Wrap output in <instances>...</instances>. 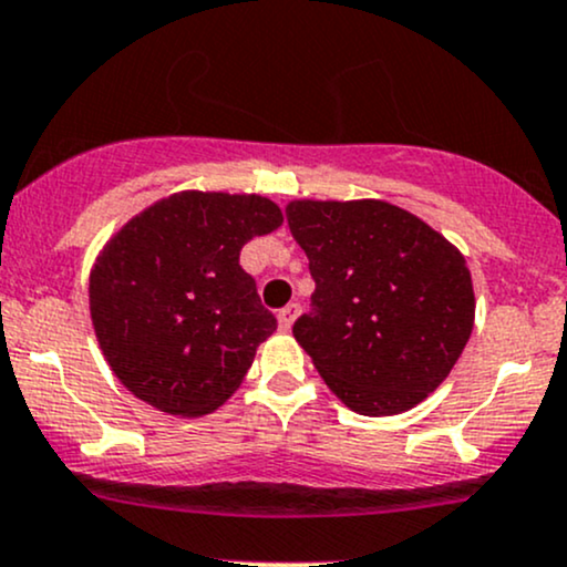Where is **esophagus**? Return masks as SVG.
Listing matches in <instances>:
<instances>
[{
    "mask_svg": "<svg viewBox=\"0 0 567 567\" xmlns=\"http://www.w3.org/2000/svg\"><path fill=\"white\" fill-rule=\"evenodd\" d=\"M297 316H300V305L297 302L286 305V308L278 310V329H281V332H289V329L295 327Z\"/></svg>",
    "mask_w": 567,
    "mask_h": 567,
    "instance_id": "34e87169",
    "label": "esophagus"
}]
</instances>
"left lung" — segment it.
I'll list each match as a JSON object with an SVG mask.
<instances>
[{"label":"left lung","mask_w":567,"mask_h":567,"mask_svg":"<svg viewBox=\"0 0 567 567\" xmlns=\"http://www.w3.org/2000/svg\"><path fill=\"white\" fill-rule=\"evenodd\" d=\"M286 219L316 281L295 337L323 383L369 417L421 404L472 337L466 257L385 200H291Z\"/></svg>","instance_id":"8db88e82"}]
</instances>
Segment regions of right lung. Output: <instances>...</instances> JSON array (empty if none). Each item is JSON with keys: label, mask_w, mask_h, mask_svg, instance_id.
<instances>
[{"label": "right lung", "mask_w": 567, "mask_h": 567, "mask_svg": "<svg viewBox=\"0 0 567 567\" xmlns=\"http://www.w3.org/2000/svg\"><path fill=\"white\" fill-rule=\"evenodd\" d=\"M284 225L262 195L184 189L125 221L95 257L91 318L106 364L136 399L179 417L219 410L276 332L238 262Z\"/></svg>", "instance_id": "add662e5"}]
</instances>
